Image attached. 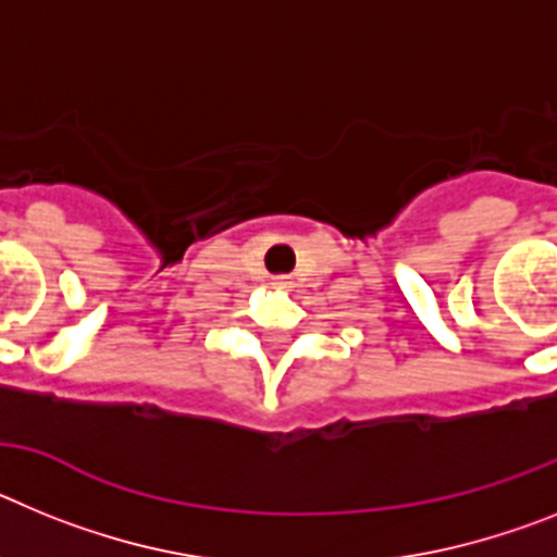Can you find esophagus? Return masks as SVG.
<instances>
[{
	"label": "esophagus",
	"mask_w": 557,
	"mask_h": 557,
	"mask_svg": "<svg viewBox=\"0 0 557 557\" xmlns=\"http://www.w3.org/2000/svg\"><path fill=\"white\" fill-rule=\"evenodd\" d=\"M274 283H277L280 288H285V285H288V277H274Z\"/></svg>",
	"instance_id": "34e87169"
}]
</instances>
